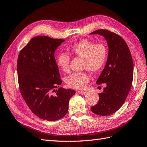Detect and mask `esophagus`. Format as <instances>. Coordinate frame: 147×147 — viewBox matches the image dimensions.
Returning <instances> with one entry per match:
<instances>
[{
    "mask_svg": "<svg viewBox=\"0 0 147 147\" xmlns=\"http://www.w3.org/2000/svg\"><path fill=\"white\" fill-rule=\"evenodd\" d=\"M78 93L79 94H81V95H84V94H86V93H87V92H85V91H78Z\"/></svg>",
    "mask_w": 147,
    "mask_h": 147,
    "instance_id": "1",
    "label": "esophagus"
}]
</instances>
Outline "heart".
I'll return each mask as SVG.
<instances>
[{
  "mask_svg": "<svg viewBox=\"0 0 147 147\" xmlns=\"http://www.w3.org/2000/svg\"><path fill=\"white\" fill-rule=\"evenodd\" d=\"M71 53L84 58L83 69L91 72H96L104 65L107 57V49L103 44H95L87 39L78 41L71 45ZM70 56L67 52L60 53L57 58L58 66L64 72L70 71ZM89 81V76L85 71L74 72L66 78L69 87L76 89H83Z\"/></svg>",
  "mask_w": 147,
  "mask_h": 147,
  "instance_id": "heart-1",
  "label": "heart"
}]
</instances>
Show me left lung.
I'll return each instance as SVG.
<instances>
[{
  "instance_id": "obj_1",
  "label": "left lung",
  "mask_w": 147,
  "mask_h": 147,
  "mask_svg": "<svg viewBox=\"0 0 147 147\" xmlns=\"http://www.w3.org/2000/svg\"><path fill=\"white\" fill-rule=\"evenodd\" d=\"M90 34L102 35L109 47L106 65L96 82L98 85L105 83L106 87L98 94V103L91 107L93 113L107 116L116 112L129 94L133 80V60L127 43L120 35L105 29Z\"/></svg>"
}]
</instances>
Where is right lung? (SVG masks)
Segmentation results:
<instances>
[{"label": "right lung", "mask_w": 147, "mask_h": 147, "mask_svg": "<svg viewBox=\"0 0 147 147\" xmlns=\"http://www.w3.org/2000/svg\"><path fill=\"white\" fill-rule=\"evenodd\" d=\"M64 41L47 36L35 37L18 56L20 94L32 113L43 120L62 119L68 112L70 98L76 94L74 90L59 88L62 82L54 53Z\"/></svg>", "instance_id": "add662e5"}]
</instances>
